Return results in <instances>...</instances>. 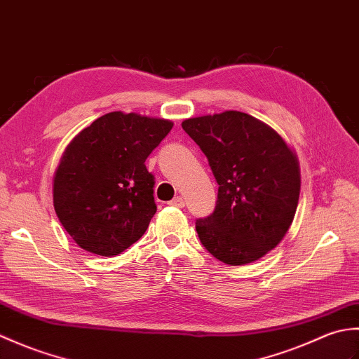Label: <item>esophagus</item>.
<instances>
[{"instance_id": "esophagus-1", "label": "esophagus", "mask_w": 359, "mask_h": 359, "mask_svg": "<svg viewBox=\"0 0 359 359\" xmlns=\"http://www.w3.org/2000/svg\"><path fill=\"white\" fill-rule=\"evenodd\" d=\"M170 205H172V207H177V208H184V207H185L184 197H182V196L174 197V199L170 202Z\"/></svg>"}]
</instances>
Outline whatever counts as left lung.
Returning <instances> with one entry per match:
<instances>
[{"label": "left lung", "instance_id": "1", "mask_svg": "<svg viewBox=\"0 0 359 359\" xmlns=\"http://www.w3.org/2000/svg\"><path fill=\"white\" fill-rule=\"evenodd\" d=\"M219 185L212 215L196 220L202 245L228 265L255 262L284 239L299 201L296 154L264 121L239 111L182 121Z\"/></svg>", "mask_w": 359, "mask_h": 359}]
</instances>
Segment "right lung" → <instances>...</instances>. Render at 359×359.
Masks as SVG:
<instances>
[{
    "instance_id": "right-lung-1",
    "label": "right lung",
    "mask_w": 359,
    "mask_h": 359,
    "mask_svg": "<svg viewBox=\"0 0 359 359\" xmlns=\"http://www.w3.org/2000/svg\"><path fill=\"white\" fill-rule=\"evenodd\" d=\"M171 128L170 120L116 111L67 144L53 175V208L79 247L117 256L144 234L157 211L144 160Z\"/></svg>"
}]
</instances>
